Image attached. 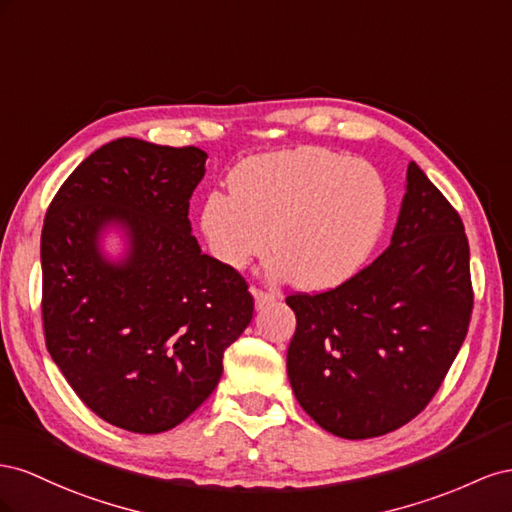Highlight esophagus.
I'll list each match as a JSON object with an SVG mask.
<instances>
[{"mask_svg": "<svg viewBox=\"0 0 512 512\" xmlns=\"http://www.w3.org/2000/svg\"><path fill=\"white\" fill-rule=\"evenodd\" d=\"M276 300V291L274 289H255V302L257 306H264Z\"/></svg>", "mask_w": 512, "mask_h": 512, "instance_id": "34e87169", "label": "esophagus"}]
</instances>
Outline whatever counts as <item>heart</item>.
Listing matches in <instances>:
<instances>
[{"label": "heart", "mask_w": 512, "mask_h": 512, "mask_svg": "<svg viewBox=\"0 0 512 512\" xmlns=\"http://www.w3.org/2000/svg\"><path fill=\"white\" fill-rule=\"evenodd\" d=\"M229 191L203 201L201 229L231 268L266 255L304 289L349 279L375 248L388 218V184L369 160L317 145L261 154L233 169Z\"/></svg>", "instance_id": "obj_1"}]
</instances>
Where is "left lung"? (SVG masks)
<instances>
[{
	"label": "left lung",
	"instance_id": "obj_1",
	"mask_svg": "<svg viewBox=\"0 0 512 512\" xmlns=\"http://www.w3.org/2000/svg\"><path fill=\"white\" fill-rule=\"evenodd\" d=\"M390 246L337 287L285 298L287 375L302 410L345 440L397 431L440 390L470 328V244L416 163Z\"/></svg>",
	"mask_w": 512,
	"mask_h": 512
}]
</instances>
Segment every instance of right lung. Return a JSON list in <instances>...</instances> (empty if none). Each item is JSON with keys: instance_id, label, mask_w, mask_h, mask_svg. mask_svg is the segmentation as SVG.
Segmentation results:
<instances>
[{"instance_id": "add662e5", "label": "right lung", "mask_w": 512, "mask_h": 512, "mask_svg": "<svg viewBox=\"0 0 512 512\" xmlns=\"http://www.w3.org/2000/svg\"><path fill=\"white\" fill-rule=\"evenodd\" d=\"M206 158L195 145L111 141L68 175L42 225L49 354L98 418L133 433H163L191 416L253 319L244 276L203 255L191 233ZM111 220L131 233L122 267L95 246Z\"/></svg>"}]
</instances>
